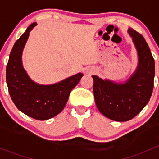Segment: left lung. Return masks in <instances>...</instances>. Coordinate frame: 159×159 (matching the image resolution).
Here are the masks:
<instances>
[{
	"mask_svg": "<svg viewBox=\"0 0 159 159\" xmlns=\"http://www.w3.org/2000/svg\"><path fill=\"white\" fill-rule=\"evenodd\" d=\"M139 53L135 73L124 84L92 76L93 91L98 109L105 117L116 121L132 119L148 104L152 96L155 77V60L141 34L129 28Z\"/></svg>",
	"mask_w": 159,
	"mask_h": 159,
	"instance_id": "left-lung-1",
	"label": "left lung"
}]
</instances>
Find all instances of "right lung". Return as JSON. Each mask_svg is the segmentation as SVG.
Listing matches in <instances>:
<instances>
[{"label": "right lung", "mask_w": 159, "mask_h": 159, "mask_svg": "<svg viewBox=\"0 0 159 159\" xmlns=\"http://www.w3.org/2000/svg\"><path fill=\"white\" fill-rule=\"evenodd\" d=\"M35 25L32 23L16 41L6 68V81L11 99L20 111L34 119L47 120L64 109L70 91L83 75L77 74L52 85H40L30 79L22 67L21 54L29 32Z\"/></svg>", "instance_id": "right-lung-1"}]
</instances>
